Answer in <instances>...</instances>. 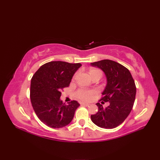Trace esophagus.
Segmentation results:
<instances>
[{
	"label": "esophagus",
	"instance_id": "1",
	"mask_svg": "<svg viewBox=\"0 0 160 160\" xmlns=\"http://www.w3.org/2000/svg\"><path fill=\"white\" fill-rule=\"evenodd\" d=\"M80 104L81 105H82V106H86V107H88L89 105V104H88V103H84V102H81L80 103Z\"/></svg>",
	"mask_w": 160,
	"mask_h": 160
}]
</instances>
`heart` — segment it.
Returning a JSON list of instances; mask_svg holds the SVG:
<instances>
[{"label": "heart", "mask_w": 160, "mask_h": 160, "mask_svg": "<svg viewBox=\"0 0 160 160\" xmlns=\"http://www.w3.org/2000/svg\"><path fill=\"white\" fill-rule=\"evenodd\" d=\"M89 73L91 76H93L94 74L99 73L102 76L101 71L96 68H91L89 70ZM96 91L93 90H86V89H80L76 92V96L80 100L83 101H89L91 99L93 95L95 93Z\"/></svg>", "instance_id": "b5f03b06"}]
</instances>
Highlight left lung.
Masks as SVG:
<instances>
[{
    "mask_svg": "<svg viewBox=\"0 0 160 160\" xmlns=\"http://www.w3.org/2000/svg\"><path fill=\"white\" fill-rule=\"evenodd\" d=\"M91 64L106 75L107 84L100 101L109 102L106 108L97 103L98 111L91 115V119L98 127L114 128L126 120L133 107L136 95L135 81L127 68L115 61L102 60Z\"/></svg>",
    "mask_w": 160,
    "mask_h": 160,
    "instance_id": "8db88e82",
    "label": "left lung"
}]
</instances>
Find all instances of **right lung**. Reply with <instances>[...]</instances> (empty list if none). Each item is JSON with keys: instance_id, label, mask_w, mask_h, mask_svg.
Segmentation results:
<instances>
[{"instance_id": "obj_1", "label": "right lung", "mask_w": 160, "mask_h": 160, "mask_svg": "<svg viewBox=\"0 0 160 160\" xmlns=\"http://www.w3.org/2000/svg\"><path fill=\"white\" fill-rule=\"evenodd\" d=\"M80 63L52 61L40 67L33 75L30 86V99L39 120L49 127L59 128L72 121L80 106L76 100L68 104L60 100L61 91L69 86Z\"/></svg>"}]
</instances>
